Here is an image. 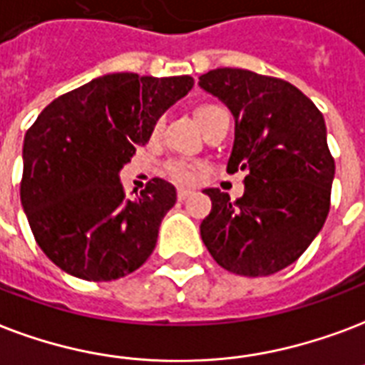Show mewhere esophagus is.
Wrapping results in <instances>:
<instances>
[{
    "label": "esophagus",
    "mask_w": 365,
    "mask_h": 365,
    "mask_svg": "<svg viewBox=\"0 0 365 365\" xmlns=\"http://www.w3.org/2000/svg\"><path fill=\"white\" fill-rule=\"evenodd\" d=\"M189 195H191V191H189V189H183V187L178 189V199H180V201H185Z\"/></svg>",
    "instance_id": "obj_1"
}]
</instances>
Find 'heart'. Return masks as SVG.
I'll return each mask as SVG.
<instances>
[{"label":"heart","instance_id":"heart-1","mask_svg":"<svg viewBox=\"0 0 365 365\" xmlns=\"http://www.w3.org/2000/svg\"><path fill=\"white\" fill-rule=\"evenodd\" d=\"M218 113H224V108L218 107V105H210V103H207V105H201V107L195 110V116H197L199 124L205 128L208 122L212 120L214 116L218 115ZM170 172L178 178V180H182V182H187V180H191V168H189L185 163H172Z\"/></svg>","mask_w":365,"mask_h":365}]
</instances>
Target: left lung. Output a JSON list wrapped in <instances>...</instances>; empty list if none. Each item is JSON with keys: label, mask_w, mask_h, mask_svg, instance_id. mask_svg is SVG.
Listing matches in <instances>:
<instances>
[{"label": "left lung", "mask_w": 365, "mask_h": 365, "mask_svg": "<svg viewBox=\"0 0 365 365\" xmlns=\"http://www.w3.org/2000/svg\"><path fill=\"white\" fill-rule=\"evenodd\" d=\"M199 86L232 110L227 172L247 174L235 202L205 189L212 210L201 224L202 243L232 274L272 275L308 249L329 214L335 160L324 115L293 83L243 68L210 71Z\"/></svg>", "instance_id": "obj_1"}]
</instances>
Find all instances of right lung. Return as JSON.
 <instances>
[{"instance_id":"right-lung-1","label":"right lung","mask_w":365,"mask_h":365,"mask_svg":"<svg viewBox=\"0 0 365 365\" xmlns=\"http://www.w3.org/2000/svg\"><path fill=\"white\" fill-rule=\"evenodd\" d=\"M191 76L105 74L51 101L24 135L21 202L36 243L63 272L110 282L151 257L176 187L153 178L126 199L122 166Z\"/></svg>"}]
</instances>
